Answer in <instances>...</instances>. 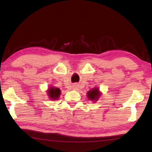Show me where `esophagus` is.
I'll return each mask as SVG.
<instances>
[{"label": "esophagus", "mask_w": 152, "mask_h": 152, "mask_svg": "<svg viewBox=\"0 0 152 152\" xmlns=\"http://www.w3.org/2000/svg\"><path fill=\"white\" fill-rule=\"evenodd\" d=\"M74 89H77V87L76 86H74Z\"/></svg>", "instance_id": "obj_1"}]
</instances>
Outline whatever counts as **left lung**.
Returning <instances> with one entry per match:
<instances>
[{"mask_svg": "<svg viewBox=\"0 0 152 152\" xmlns=\"http://www.w3.org/2000/svg\"><path fill=\"white\" fill-rule=\"evenodd\" d=\"M87 94H88L87 95V96H88V98L89 99V101L91 100V101H97L98 99L100 97L101 93L99 91V88H95L93 89L90 90V91H89Z\"/></svg>", "mask_w": 152, "mask_h": 152, "instance_id": "1", "label": "left lung"}]
</instances>
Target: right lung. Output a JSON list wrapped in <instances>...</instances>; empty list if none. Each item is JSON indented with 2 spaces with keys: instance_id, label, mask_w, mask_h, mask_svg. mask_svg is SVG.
Returning a JSON list of instances; mask_svg holds the SVG:
<instances>
[{
  "instance_id": "right-lung-1",
  "label": "right lung",
  "mask_w": 152,
  "mask_h": 152,
  "mask_svg": "<svg viewBox=\"0 0 152 152\" xmlns=\"http://www.w3.org/2000/svg\"><path fill=\"white\" fill-rule=\"evenodd\" d=\"M48 95L51 100L58 99L61 95V90L55 87H50L48 90Z\"/></svg>"
}]
</instances>
